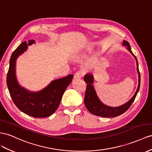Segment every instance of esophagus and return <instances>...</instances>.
Returning a JSON list of instances; mask_svg holds the SVG:
<instances>
[{"instance_id": "esophagus-1", "label": "esophagus", "mask_w": 152, "mask_h": 152, "mask_svg": "<svg viewBox=\"0 0 152 152\" xmlns=\"http://www.w3.org/2000/svg\"><path fill=\"white\" fill-rule=\"evenodd\" d=\"M83 73L80 72H77L75 73V74L74 75V79H81V77H83Z\"/></svg>"}]
</instances>
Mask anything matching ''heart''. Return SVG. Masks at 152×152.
<instances>
[{
    "mask_svg": "<svg viewBox=\"0 0 152 152\" xmlns=\"http://www.w3.org/2000/svg\"><path fill=\"white\" fill-rule=\"evenodd\" d=\"M88 48H82L79 49V50H76L75 52H73V56L74 57H81L84 56L86 53L88 52Z\"/></svg>",
    "mask_w": 152,
    "mask_h": 152,
    "instance_id": "1",
    "label": "heart"
}]
</instances>
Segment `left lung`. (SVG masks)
<instances>
[{
  "instance_id": "left-lung-1",
  "label": "left lung",
  "mask_w": 152,
  "mask_h": 152,
  "mask_svg": "<svg viewBox=\"0 0 152 152\" xmlns=\"http://www.w3.org/2000/svg\"><path fill=\"white\" fill-rule=\"evenodd\" d=\"M123 45L126 47L127 50L132 54V55L134 57V58L136 60L137 71L138 73L139 78L138 86L136 91L134 93L133 96L126 103L124 104V105L116 107L108 106L104 104V103H102L97 95L95 89L93 86L94 82V77L93 74L92 73H87V74L84 77V80L86 82V83L88 84L87 86H86V90L84 97V104L87 109L90 113L94 114V115L105 118H113L121 115V114L126 112V110L129 109L130 105H132V104L134 102L135 98H136L139 91V87H140L141 77L139 71L138 62L137 58L134 55L132 50H131V48L128 42H126L125 40L123 41Z\"/></svg>"
}]
</instances>
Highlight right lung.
Returning a JSON list of instances; mask_svg holds the SVG:
<instances>
[{"label":"right lung","mask_w":152,"mask_h":152,"mask_svg":"<svg viewBox=\"0 0 152 152\" xmlns=\"http://www.w3.org/2000/svg\"><path fill=\"white\" fill-rule=\"evenodd\" d=\"M31 39L23 42L13 52L7 75V85L10 96L22 112L34 118L50 116L58 108L63 95L71 83L73 75L52 80L39 91H31L20 85L16 75V62L19 56L27 50L28 46L35 43Z\"/></svg>","instance_id":"add662e5"}]
</instances>
